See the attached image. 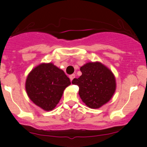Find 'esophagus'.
I'll return each mask as SVG.
<instances>
[{
	"instance_id": "obj_1",
	"label": "esophagus",
	"mask_w": 147,
	"mask_h": 147,
	"mask_svg": "<svg viewBox=\"0 0 147 147\" xmlns=\"http://www.w3.org/2000/svg\"><path fill=\"white\" fill-rule=\"evenodd\" d=\"M75 78V74H72V75H69V79H70L71 81H72V80H73Z\"/></svg>"
}]
</instances>
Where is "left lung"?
I'll return each mask as SVG.
<instances>
[{
    "label": "left lung",
    "mask_w": 147,
    "mask_h": 147,
    "mask_svg": "<svg viewBox=\"0 0 147 147\" xmlns=\"http://www.w3.org/2000/svg\"><path fill=\"white\" fill-rule=\"evenodd\" d=\"M82 75L72 83L79 87V94L89 107L97 109L112 98L116 89L112 72L102 63H89L81 67Z\"/></svg>",
    "instance_id": "1"
}]
</instances>
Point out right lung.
<instances>
[{"mask_svg": "<svg viewBox=\"0 0 147 147\" xmlns=\"http://www.w3.org/2000/svg\"><path fill=\"white\" fill-rule=\"evenodd\" d=\"M70 84L64 71L52 63H42L30 72L26 89L28 97L35 105L50 111L58 104L63 91Z\"/></svg>", "mask_w": 147, "mask_h": 147, "instance_id": "obj_1", "label": "right lung"}]
</instances>
